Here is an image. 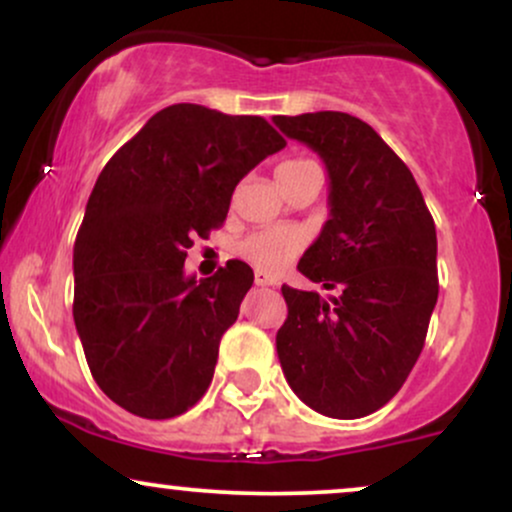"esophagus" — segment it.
<instances>
[{
    "instance_id": "1",
    "label": "esophagus",
    "mask_w": 512,
    "mask_h": 512,
    "mask_svg": "<svg viewBox=\"0 0 512 512\" xmlns=\"http://www.w3.org/2000/svg\"><path fill=\"white\" fill-rule=\"evenodd\" d=\"M255 284L257 286H274L276 279H274L272 274H267V272H255Z\"/></svg>"
}]
</instances>
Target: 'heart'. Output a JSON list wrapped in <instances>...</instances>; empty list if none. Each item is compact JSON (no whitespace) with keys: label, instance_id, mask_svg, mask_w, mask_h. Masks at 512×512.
Instances as JSON below:
<instances>
[{"label":"heart","instance_id":"heart-1","mask_svg":"<svg viewBox=\"0 0 512 512\" xmlns=\"http://www.w3.org/2000/svg\"><path fill=\"white\" fill-rule=\"evenodd\" d=\"M303 158L296 161H284L276 166V173L281 170H291L303 166ZM305 231L293 226H272V228H260V231H252L250 236L240 240L238 252L245 257L250 264H255L262 272H279L291 257H296L298 252L305 248Z\"/></svg>","mask_w":512,"mask_h":512}]
</instances>
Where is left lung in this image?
<instances>
[{
    "label": "left lung",
    "instance_id": "left-lung-1",
    "mask_svg": "<svg viewBox=\"0 0 512 512\" xmlns=\"http://www.w3.org/2000/svg\"><path fill=\"white\" fill-rule=\"evenodd\" d=\"M330 173V219L298 272L334 296L281 286L276 354L291 390L332 419L385 407L424 349L438 301L436 223L407 163L349 113L276 115Z\"/></svg>",
    "mask_w": 512,
    "mask_h": 512
}]
</instances>
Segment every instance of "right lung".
Masks as SVG:
<instances>
[{
  "mask_svg": "<svg viewBox=\"0 0 512 512\" xmlns=\"http://www.w3.org/2000/svg\"><path fill=\"white\" fill-rule=\"evenodd\" d=\"M286 139L257 115L178 103L105 163L74 243V322L98 387L142 419L195 407L250 264L185 276L187 248L223 226L233 190Z\"/></svg>",
  "mask_w": 512,
  "mask_h": 512,
  "instance_id": "add662e5",
  "label": "right lung"
}]
</instances>
